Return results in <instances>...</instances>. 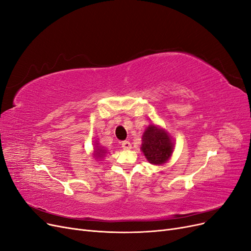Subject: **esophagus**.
<instances>
[{"mask_svg": "<svg viewBox=\"0 0 251 251\" xmlns=\"http://www.w3.org/2000/svg\"><path fill=\"white\" fill-rule=\"evenodd\" d=\"M121 147H123L124 150H131L132 144H131L130 141H126H126L121 142Z\"/></svg>", "mask_w": 251, "mask_h": 251, "instance_id": "obj_1", "label": "esophagus"}]
</instances>
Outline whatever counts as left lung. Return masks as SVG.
Returning a JSON list of instances; mask_svg holds the SVG:
<instances>
[{"instance_id": "left-lung-1", "label": "left lung", "mask_w": 251, "mask_h": 251, "mask_svg": "<svg viewBox=\"0 0 251 251\" xmlns=\"http://www.w3.org/2000/svg\"><path fill=\"white\" fill-rule=\"evenodd\" d=\"M173 150L174 142L168 132L154 124L147 127L142 135L141 151L150 163L161 165L168 162Z\"/></svg>"}]
</instances>
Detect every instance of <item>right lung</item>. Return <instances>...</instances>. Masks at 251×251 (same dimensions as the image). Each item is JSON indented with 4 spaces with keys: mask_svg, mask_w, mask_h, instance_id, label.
<instances>
[{
    "mask_svg": "<svg viewBox=\"0 0 251 251\" xmlns=\"http://www.w3.org/2000/svg\"><path fill=\"white\" fill-rule=\"evenodd\" d=\"M95 148H94V155L96 156V158H102L103 156H104V154L107 153V150H104V149H102L101 147H100L98 146V143H97V141H96V143H95Z\"/></svg>",
    "mask_w": 251,
    "mask_h": 251,
    "instance_id": "right-lung-1",
    "label": "right lung"
}]
</instances>
